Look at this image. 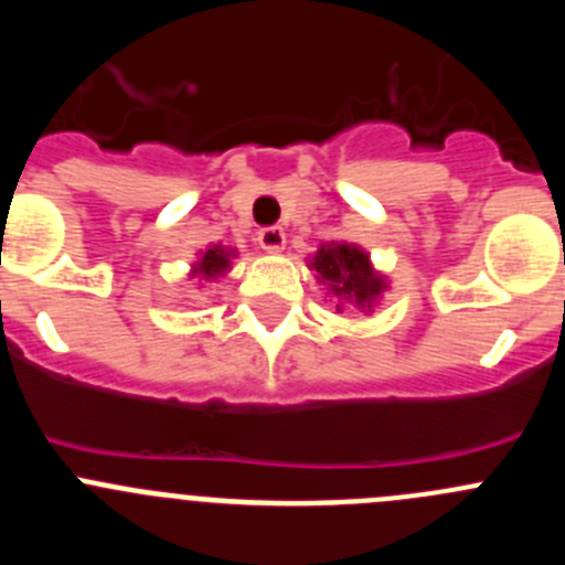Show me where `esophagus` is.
<instances>
[{
  "label": "esophagus",
  "instance_id": "34e87169",
  "mask_svg": "<svg viewBox=\"0 0 565 565\" xmlns=\"http://www.w3.org/2000/svg\"><path fill=\"white\" fill-rule=\"evenodd\" d=\"M257 243H260L266 255H279L286 248V232L279 230V226H268V230L257 232Z\"/></svg>",
  "mask_w": 565,
  "mask_h": 565
}]
</instances>
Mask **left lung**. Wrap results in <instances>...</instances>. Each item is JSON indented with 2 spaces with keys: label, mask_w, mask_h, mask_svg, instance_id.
I'll use <instances>...</instances> for the list:
<instances>
[{
  "label": "left lung",
  "mask_w": 565,
  "mask_h": 565,
  "mask_svg": "<svg viewBox=\"0 0 565 565\" xmlns=\"http://www.w3.org/2000/svg\"><path fill=\"white\" fill-rule=\"evenodd\" d=\"M310 271H317V279L328 286V294L339 299L335 310L353 305L359 310H372L377 299L390 288L384 274H377L370 255L355 243H322L317 255L308 260Z\"/></svg>",
  "instance_id": "obj_1"
}]
</instances>
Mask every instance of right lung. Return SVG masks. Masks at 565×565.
Listing matches in <instances>:
<instances>
[{
  "mask_svg": "<svg viewBox=\"0 0 565 565\" xmlns=\"http://www.w3.org/2000/svg\"><path fill=\"white\" fill-rule=\"evenodd\" d=\"M235 255H237L235 248H226L221 246V243H215V246H210L206 252H201V257L193 263V268H190V277H201V279L224 277V274L232 268V257Z\"/></svg>",
  "mask_w": 565,
  "mask_h": 565,
  "instance_id": "1",
  "label": "right lung"
}]
</instances>
